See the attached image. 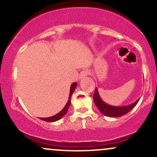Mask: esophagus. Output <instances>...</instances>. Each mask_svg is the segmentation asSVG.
Segmentation results:
<instances>
[{
	"instance_id": "34e87169",
	"label": "esophagus",
	"mask_w": 157,
	"mask_h": 157,
	"mask_svg": "<svg viewBox=\"0 0 157 157\" xmlns=\"http://www.w3.org/2000/svg\"><path fill=\"white\" fill-rule=\"evenodd\" d=\"M89 75V70L88 69H85L83 71H82L80 74V79H84L85 77H86L88 75Z\"/></svg>"
}]
</instances>
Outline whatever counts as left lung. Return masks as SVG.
<instances>
[{
  "mask_svg": "<svg viewBox=\"0 0 157 157\" xmlns=\"http://www.w3.org/2000/svg\"><path fill=\"white\" fill-rule=\"evenodd\" d=\"M140 99H138V100H136V101H135L134 103L128 105L113 106L109 105V104L105 103V102L102 101L101 97L99 95L98 90H97V88L95 89L94 94V102L97 107L98 108L99 111H100L102 114H104L106 117H122L123 116V115L126 114V113L129 112L131 109H134V106L137 104Z\"/></svg>",
  "mask_w": 157,
  "mask_h": 157,
  "instance_id": "8db88e82",
  "label": "left lung"
}]
</instances>
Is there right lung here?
I'll return each instance as SVG.
<instances>
[{
	"label": "right lung",
	"instance_id": "add662e5",
	"mask_svg": "<svg viewBox=\"0 0 157 157\" xmlns=\"http://www.w3.org/2000/svg\"><path fill=\"white\" fill-rule=\"evenodd\" d=\"M77 85V82H74V83H72V84L71 85V88H70L69 97H68V100L67 103H66V105H65V107L62 109V111H60L58 113H57V114L54 115V116L50 117L40 118V120H44V121H46V122H55V121H57V120H60V119L62 118L65 114H66L68 107H69L70 104H71V96H72V94H73L74 91H75V89H76Z\"/></svg>",
	"mask_w": 157,
	"mask_h": 157
}]
</instances>
